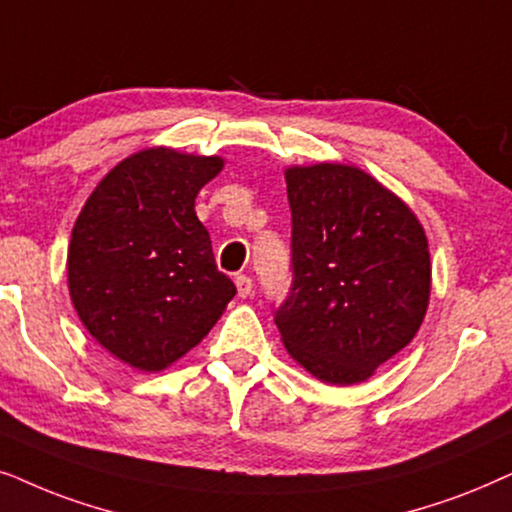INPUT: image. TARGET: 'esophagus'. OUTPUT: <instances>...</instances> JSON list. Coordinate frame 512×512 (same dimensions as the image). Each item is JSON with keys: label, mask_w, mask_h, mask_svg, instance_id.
<instances>
[{"label": "esophagus", "mask_w": 512, "mask_h": 512, "mask_svg": "<svg viewBox=\"0 0 512 512\" xmlns=\"http://www.w3.org/2000/svg\"><path fill=\"white\" fill-rule=\"evenodd\" d=\"M236 290H238V297H250L252 292V278L250 276H236Z\"/></svg>", "instance_id": "esophagus-1"}]
</instances>
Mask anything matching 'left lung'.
Returning <instances> with one entry per match:
<instances>
[{"instance_id": "8db88e82", "label": "left lung", "mask_w": 512, "mask_h": 512, "mask_svg": "<svg viewBox=\"0 0 512 512\" xmlns=\"http://www.w3.org/2000/svg\"><path fill=\"white\" fill-rule=\"evenodd\" d=\"M285 182L295 278L276 311L281 342L323 384H360L424 323L426 231L400 196L358 166H288Z\"/></svg>"}]
</instances>
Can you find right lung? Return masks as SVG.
<instances>
[{"instance_id":"1","label":"right lung","mask_w":512,"mask_h":512,"mask_svg":"<svg viewBox=\"0 0 512 512\" xmlns=\"http://www.w3.org/2000/svg\"><path fill=\"white\" fill-rule=\"evenodd\" d=\"M222 168V156L140 149L102 177L74 222V309L88 335L135 370L161 372L187 356L236 295L194 210Z\"/></svg>"}]
</instances>
